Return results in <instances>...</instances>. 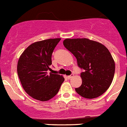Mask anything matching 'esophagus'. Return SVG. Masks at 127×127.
Here are the masks:
<instances>
[{
    "label": "esophagus",
    "instance_id": "1",
    "mask_svg": "<svg viewBox=\"0 0 127 127\" xmlns=\"http://www.w3.org/2000/svg\"><path fill=\"white\" fill-rule=\"evenodd\" d=\"M73 76H74V74H71L70 76H67V78H68V79H70L71 78H72Z\"/></svg>",
    "mask_w": 127,
    "mask_h": 127
}]
</instances>
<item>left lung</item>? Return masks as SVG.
<instances>
[{
    "mask_svg": "<svg viewBox=\"0 0 127 127\" xmlns=\"http://www.w3.org/2000/svg\"><path fill=\"white\" fill-rule=\"evenodd\" d=\"M63 45L76 57L81 73L82 83L75 89L85 98H95L110 87L115 74V62L107 47L87 38H66Z\"/></svg>",
    "mask_w": 127,
    "mask_h": 127,
    "instance_id": "left-lung-1",
    "label": "left lung"
}]
</instances>
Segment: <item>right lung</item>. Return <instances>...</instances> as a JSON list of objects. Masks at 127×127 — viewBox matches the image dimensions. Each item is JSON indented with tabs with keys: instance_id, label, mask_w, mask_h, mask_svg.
<instances>
[{
	"instance_id": "add662e5",
	"label": "right lung",
	"mask_w": 127,
	"mask_h": 127,
	"mask_svg": "<svg viewBox=\"0 0 127 127\" xmlns=\"http://www.w3.org/2000/svg\"><path fill=\"white\" fill-rule=\"evenodd\" d=\"M61 38H50L31 44L21 55L17 70L25 91L34 99L47 101L56 95L64 78L51 71V55Z\"/></svg>"
}]
</instances>
